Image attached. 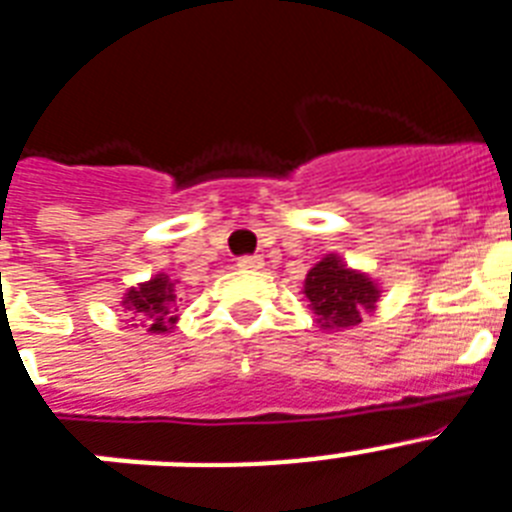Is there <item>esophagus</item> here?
<instances>
[{
	"label": "esophagus",
	"mask_w": 512,
	"mask_h": 512,
	"mask_svg": "<svg viewBox=\"0 0 512 512\" xmlns=\"http://www.w3.org/2000/svg\"><path fill=\"white\" fill-rule=\"evenodd\" d=\"M239 268L242 270H257V268H263V257L260 255H244L239 257Z\"/></svg>",
	"instance_id": "esophagus-1"
}]
</instances>
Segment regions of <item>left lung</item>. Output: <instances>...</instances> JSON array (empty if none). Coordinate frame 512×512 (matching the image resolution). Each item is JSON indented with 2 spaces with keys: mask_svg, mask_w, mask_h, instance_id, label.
I'll return each instance as SVG.
<instances>
[{
  "mask_svg": "<svg viewBox=\"0 0 512 512\" xmlns=\"http://www.w3.org/2000/svg\"><path fill=\"white\" fill-rule=\"evenodd\" d=\"M304 294L322 328L341 330L359 325L364 312L375 309L380 291L364 273H356L336 255H328L307 273Z\"/></svg>",
  "mask_w": 512,
  "mask_h": 512,
  "instance_id": "8db88e82",
  "label": "left lung"
}]
</instances>
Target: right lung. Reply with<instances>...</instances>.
Wrapping results in <instances>:
<instances>
[{
	"label": "right lung",
	"instance_id": "add662e5",
	"mask_svg": "<svg viewBox=\"0 0 512 512\" xmlns=\"http://www.w3.org/2000/svg\"><path fill=\"white\" fill-rule=\"evenodd\" d=\"M124 309L130 312V320H137L150 333H166L176 322V289L169 276L150 278L137 289L127 291Z\"/></svg>",
	"mask_w": 512,
	"mask_h": 512
}]
</instances>
